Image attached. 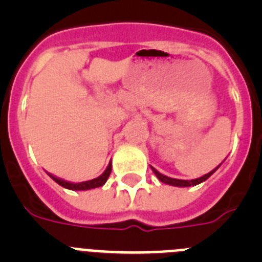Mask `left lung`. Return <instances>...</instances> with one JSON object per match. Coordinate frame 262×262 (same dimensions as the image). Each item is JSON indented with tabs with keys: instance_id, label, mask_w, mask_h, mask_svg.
<instances>
[{
	"instance_id": "1",
	"label": "left lung",
	"mask_w": 262,
	"mask_h": 262,
	"mask_svg": "<svg viewBox=\"0 0 262 262\" xmlns=\"http://www.w3.org/2000/svg\"><path fill=\"white\" fill-rule=\"evenodd\" d=\"M152 170H154V173L156 174V177L159 178L160 181L164 182V184L166 185H172V186H178V187H187V186H195V185L201 184V182L206 181L207 178L210 177V176L212 174V173L216 170L219 166H216V168L214 169V170H211L210 173H207V174L202 176V177L200 178H195V180H178V178H172V177H168V176H164L161 174V173L159 172V170H156V169L154 168V166H151Z\"/></svg>"
}]
</instances>
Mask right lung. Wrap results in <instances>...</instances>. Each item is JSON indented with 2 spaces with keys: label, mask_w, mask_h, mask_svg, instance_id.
I'll list each match as a JSON object with an SVG mask.
<instances>
[{
  "label": "right lung",
  "mask_w": 262,
  "mask_h": 262,
  "mask_svg": "<svg viewBox=\"0 0 262 262\" xmlns=\"http://www.w3.org/2000/svg\"><path fill=\"white\" fill-rule=\"evenodd\" d=\"M111 173V163L108 164L107 168H106L105 172L99 176V177L94 178V180H90V181H84V182H78V184H73V182H68L66 180H61V178L56 177V176H52L48 173L51 178H52L53 181L57 182L60 186L66 187V189H69V190H90V189H94V187H99V186H103L107 181L108 176Z\"/></svg>",
  "instance_id": "1"
}]
</instances>
